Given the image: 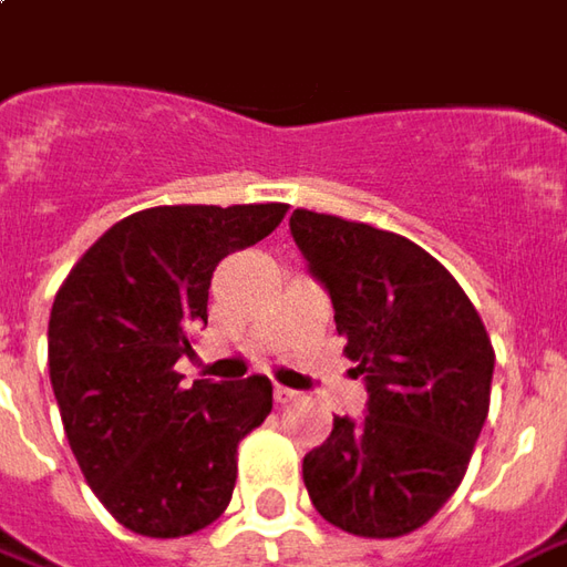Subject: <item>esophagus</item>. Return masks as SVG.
Segmentation results:
<instances>
[{
  "label": "esophagus",
  "instance_id": "obj_1",
  "mask_svg": "<svg viewBox=\"0 0 567 567\" xmlns=\"http://www.w3.org/2000/svg\"><path fill=\"white\" fill-rule=\"evenodd\" d=\"M275 399H277V405H290V402L299 399V393L290 390V386H275Z\"/></svg>",
  "mask_w": 567,
  "mask_h": 567
}]
</instances>
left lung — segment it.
Returning <instances> with one entry per match:
<instances>
[{"label": "left lung", "instance_id": "8db88e82", "mask_svg": "<svg viewBox=\"0 0 567 567\" xmlns=\"http://www.w3.org/2000/svg\"><path fill=\"white\" fill-rule=\"evenodd\" d=\"M290 234L328 290L364 417H333L302 458L321 518L355 537H402L462 484L489 412L493 346L455 277L412 239L296 208Z\"/></svg>", "mask_w": 567, "mask_h": 567}]
</instances>
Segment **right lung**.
Wrapping results in <instances>:
<instances>
[{
  "mask_svg": "<svg viewBox=\"0 0 567 567\" xmlns=\"http://www.w3.org/2000/svg\"><path fill=\"white\" fill-rule=\"evenodd\" d=\"M287 205H158L109 227L49 315V378L90 489L133 534L171 540L221 515L237 446L271 412V381H193L218 261L256 246Z\"/></svg>",
  "mask_w": 567,
  "mask_h": 567,
  "instance_id": "1",
  "label": "right lung"
}]
</instances>
